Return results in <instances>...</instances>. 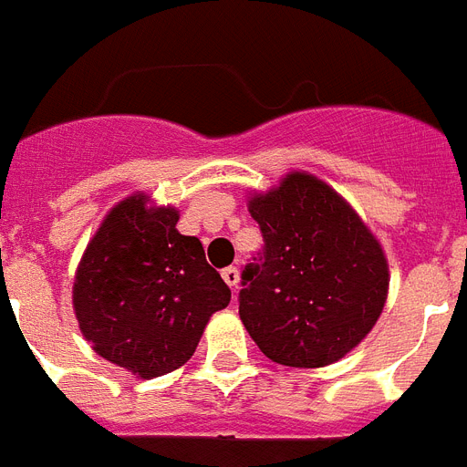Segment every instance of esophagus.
<instances>
[{
	"label": "esophagus",
	"instance_id": "obj_1",
	"mask_svg": "<svg viewBox=\"0 0 467 467\" xmlns=\"http://www.w3.org/2000/svg\"><path fill=\"white\" fill-rule=\"evenodd\" d=\"M223 279H225L230 289H237L240 286V269L237 266H227V269H223Z\"/></svg>",
	"mask_w": 467,
	"mask_h": 467
}]
</instances>
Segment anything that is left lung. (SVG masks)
I'll list each match as a JSON object with an SVG mask.
<instances>
[{
	"label": "left lung",
	"instance_id": "left-lung-1",
	"mask_svg": "<svg viewBox=\"0 0 467 467\" xmlns=\"http://www.w3.org/2000/svg\"><path fill=\"white\" fill-rule=\"evenodd\" d=\"M247 208L265 257L242 272L240 318L266 358L326 368L368 337L389 294L382 244L350 202L308 171H289Z\"/></svg>",
	"mask_w": 467,
	"mask_h": 467
}]
</instances>
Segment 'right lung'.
Segmentation results:
<instances>
[{"label":"right lung","mask_w":467,"mask_h":467,"mask_svg":"<svg viewBox=\"0 0 467 467\" xmlns=\"http://www.w3.org/2000/svg\"><path fill=\"white\" fill-rule=\"evenodd\" d=\"M178 210L131 193L88 242L73 279L78 328L99 358L139 379L183 368L230 289L198 237L178 233Z\"/></svg>","instance_id":"1"}]
</instances>
